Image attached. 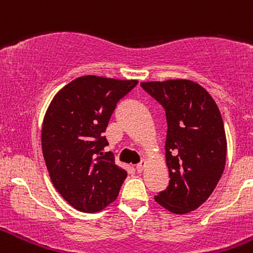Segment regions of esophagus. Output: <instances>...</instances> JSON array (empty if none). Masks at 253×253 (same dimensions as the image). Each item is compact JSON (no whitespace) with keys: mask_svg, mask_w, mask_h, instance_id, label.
I'll use <instances>...</instances> for the list:
<instances>
[{"mask_svg":"<svg viewBox=\"0 0 253 253\" xmlns=\"http://www.w3.org/2000/svg\"><path fill=\"white\" fill-rule=\"evenodd\" d=\"M146 167H147V161H144V160H143L142 162L139 163V165H137V167H135V169H137L138 172H142L143 169H146Z\"/></svg>","mask_w":253,"mask_h":253,"instance_id":"1","label":"esophagus"}]
</instances>
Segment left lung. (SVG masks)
<instances>
[{
  "mask_svg": "<svg viewBox=\"0 0 253 253\" xmlns=\"http://www.w3.org/2000/svg\"><path fill=\"white\" fill-rule=\"evenodd\" d=\"M166 111L169 184L154 200L175 214L198 209L220 180L227 157L222 115L204 87L190 80L142 82Z\"/></svg>",
  "mask_w": 253,
  "mask_h": 253,
  "instance_id": "8db88e82",
  "label": "left lung"
}]
</instances>
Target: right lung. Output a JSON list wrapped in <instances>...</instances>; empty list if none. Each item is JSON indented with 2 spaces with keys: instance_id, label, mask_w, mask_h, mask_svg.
I'll return each instance as SVG.
<instances>
[{
  "instance_id": "add662e5",
  "label": "right lung",
  "mask_w": 253,
  "mask_h": 253,
  "mask_svg": "<svg viewBox=\"0 0 253 253\" xmlns=\"http://www.w3.org/2000/svg\"><path fill=\"white\" fill-rule=\"evenodd\" d=\"M137 80L82 76L58 91L46 109L42 149L50 180L63 199L84 213L116 200L126 171L115 165L104 131L116 104Z\"/></svg>"
}]
</instances>
